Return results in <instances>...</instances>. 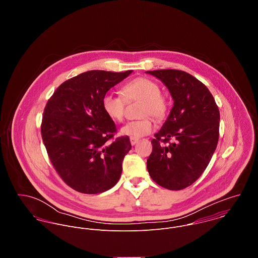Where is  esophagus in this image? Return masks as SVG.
Here are the masks:
<instances>
[{
    "label": "esophagus",
    "mask_w": 258,
    "mask_h": 258,
    "mask_svg": "<svg viewBox=\"0 0 258 258\" xmlns=\"http://www.w3.org/2000/svg\"><path fill=\"white\" fill-rule=\"evenodd\" d=\"M139 141V139L138 138H135V137H130V142H131V144L132 145H135L137 142Z\"/></svg>",
    "instance_id": "34e87169"
}]
</instances>
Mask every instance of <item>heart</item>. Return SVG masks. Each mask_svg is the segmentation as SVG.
<instances>
[{
  "mask_svg": "<svg viewBox=\"0 0 258 258\" xmlns=\"http://www.w3.org/2000/svg\"><path fill=\"white\" fill-rule=\"evenodd\" d=\"M121 96L107 93L103 96L101 104L105 114L115 122H121L124 118L126 103L135 100L142 101L139 120L129 121L122 128L121 133L131 137H142L150 134L153 130V122L162 120L168 112V102L162 96L160 86L147 77H136L126 82L121 87Z\"/></svg>",
  "mask_w": 258,
  "mask_h": 258,
  "instance_id": "1",
  "label": "heart"
}]
</instances>
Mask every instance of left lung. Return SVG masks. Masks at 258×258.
<instances>
[{
    "mask_svg": "<svg viewBox=\"0 0 258 258\" xmlns=\"http://www.w3.org/2000/svg\"><path fill=\"white\" fill-rule=\"evenodd\" d=\"M168 87L174 106L151 141L147 169L154 182L179 190L194 184L208 167L219 142L220 110L208 87L183 71L147 72Z\"/></svg>",
    "mask_w": 258,
    "mask_h": 258,
    "instance_id": "1",
    "label": "left lung"
}]
</instances>
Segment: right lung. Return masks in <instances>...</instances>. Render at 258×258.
Here are the masks:
<instances>
[{"mask_svg": "<svg viewBox=\"0 0 258 258\" xmlns=\"http://www.w3.org/2000/svg\"><path fill=\"white\" fill-rule=\"evenodd\" d=\"M132 71H90L64 81L48 99L40 132L48 158L62 181L82 194H99L120 179L130 151L128 136L102 109L106 92Z\"/></svg>", "mask_w": 258, "mask_h": 258, "instance_id": "add662e5", "label": "right lung"}]
</instances>
